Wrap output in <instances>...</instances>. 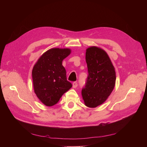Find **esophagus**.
<instances>
[{
  "label": "esophagus",
  "mask_w": 147,
  "mask_h": 147,
  "mask_svg": "<svg viewBox=\"0 0 147 147\" xmlns=\"http://www.w3.org/2000/svg\"><path fill=\"white\" fill-rule=\"evenodd\" d=\"M77 86H78V83H77V82H74L73 83V88H77Z\"/></svg>",
  "instance_id": "1"
}]
</instances>
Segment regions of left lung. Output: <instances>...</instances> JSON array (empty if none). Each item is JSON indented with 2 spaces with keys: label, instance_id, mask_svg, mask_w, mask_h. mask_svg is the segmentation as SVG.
Returning <instances> with one entry per match:
<instances>
[{
  "label": "left lung",
  "instance_id": "obj_1",
  "mask_svg": "<svg viewBox=\"0 0 147 147\" xmlns=\"http://www.w3.org/2000/svg\"><path fill=\"white\" fill-rule=\"evenodd\" d=\"M86 61L88 76L85 87L82 89L84 104L96 108L106 100L115 87V68L105 51L96 47L87 49Z\"/></svg>",
  "mask_w": 147,
  "mask_h": 147
}]
</instances>
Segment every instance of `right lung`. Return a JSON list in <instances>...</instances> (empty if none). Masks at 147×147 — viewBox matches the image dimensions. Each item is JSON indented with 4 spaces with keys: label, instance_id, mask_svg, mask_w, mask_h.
<instances>
[{
    "label": "right lung",
    "instance_id": "add662e5",
    "mask_svg": "<svg viewBox=\"0 0 147 147\" xmlns=\"http://www.w3.org/2000/svg\"><path fill=\"white\" fill-rule=\"evenodd\" d=\"M70 54L69 49H49L39 58L32 69L34 92L47 106L56 104L72 88L62 65V61Z\"/></svg>",
    "mask_w": 147,
    "mask_h": 147
}]
</instances>
